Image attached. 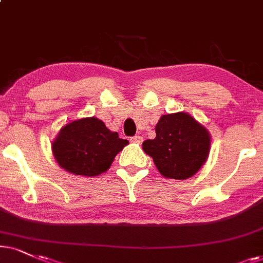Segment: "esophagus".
Instances as JSON below:
<instances>
[{"instance_id":"esophagus-1","label":"esophagus","mask_w":263,"mask_h":263,"mask_svg":"<svg viewBox=\"0 0 263 263\" xmlns=\"http://www.w3.org/2000/svg\"><path fill=\"white\" fill-rule=\"evenodd\" d=\"M129 141H131L132 143H142V141H143V137H141V136H134V137H131L129 138Z\"/></svg>"}]
</instances>
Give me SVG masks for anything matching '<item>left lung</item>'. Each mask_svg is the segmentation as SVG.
<instances>
[{
  "instance_id": "obj_1",
  "label": "left lung",
  "mask_w": 263,
  "mask_h": 263,
  "mask_svg": "<svg viewBox=\"0 0 263 263\" xmlns=\"http://www.w3.org/2000/svg\"><path fill=\"white\" fill-rule=\"evenodd\" d=\"M156 137L143 142V151L166 178L194 176L209 156L211 137L204 126L187 112L162 115L155 126Z\"/></svg>"
}]
</instances>
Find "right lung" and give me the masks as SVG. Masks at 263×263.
Segmentation results:
<instances>
[{
    "instance_id": "obj_1",
    "label": "right lung",
    "mask_w": 263,
    "mask_h": 263,
    "mask_svg": "<svg viewBox=\"0 0 263 263\" xmlns=\"http://www.w3.org/2000/svg\"><path fill=\"white\" fill-rule=\"evenodd\" d=\"M128 144L97 118L71 121L62 127L52 143L55 160L65 171L80 176H98L110 167L118 153Z\"/></svg>"
}]
</instances>
